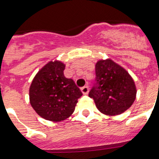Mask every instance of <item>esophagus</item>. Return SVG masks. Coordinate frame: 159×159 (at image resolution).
<instances>
[{
    "mask_svg": "<svg viewBox=\"0 0 159 159\" xmlns=\"http://www.w3.org/2000/svg\"><path fill=\"white\" fill-rule=\"evenodd\" d=\"M81 91H82V92L83 94L87 95V93H88V92H89V87H87V86H84V87H82V88H81Z\"/></svg>",
    "mask_w": 159,
    "mask_h": 159,
    "instance_id": "esophagus-1",
    "label": "esophagus"
}]
</instances>
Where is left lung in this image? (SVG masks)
Segmentation results:
<instances>
[{
	"label": "left lung",
	"instance_id": "left-lung-1",
	"mask_svg": "<svg viewBox=\"0 0 159 159\" xmlns=\"http://www.w3.org/2000/svg\"><path fill=\"white\" fill-rule=\"evenodd\" d=\"M88 96L102 113L116 116L132 106L136 87L123 67L111 59L100 60L96 64V80Z\"/></svg>",
	"mask_w": 159,
	"mask_h": 159
}]
</instances>
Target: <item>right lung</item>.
<instances>
[{
  "label": "right lung",
  "mask_w": 159,
  "mask_h": 159,
  "mask_svg": "<svg viewBox=\"0 0 159 159\" xmlns=\"http://www.w3.org/2000/svg\"><path fill=\"white\" fill-rule=\"evenodd\" d=\"M65 65L49 62L36 74L30 87V102L39 116L50 121L63 120L82 96L73 80L64 77Z\"/></svg>",
  "instance_id": "add662e5"
}]
</instances>
